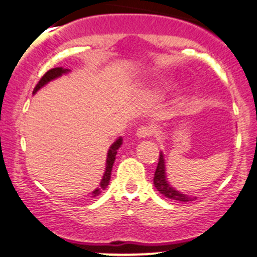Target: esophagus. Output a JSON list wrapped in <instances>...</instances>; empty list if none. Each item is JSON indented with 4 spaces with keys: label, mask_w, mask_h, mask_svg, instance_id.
I'll list each match as a JSON object with an SVG mask.
<instances>
[{
    "label": "esophagus",
    "mask_w": 257,
    "mask_h": 257,
    "mask_svg": "<svg viewBox=\"0 0 257 257\" xmlns=\"http://www.w3.org/2000/svg\"><path fill=\"white\" fill-rule=\"evenodd\" d=\"M155 133V129L152 125H142L137 131V137L138 138H149Z\"/></svg>",
    "instance_id": "obj_1"
}]
</instances>
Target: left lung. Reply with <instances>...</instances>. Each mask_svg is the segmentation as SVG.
Masks as SVG:
<instances>
[{"label": "left lung", "mask_w": 257, "mask_h": 257, "mask_svg": "<svg viewBox=\"0 0 257 257\" xmlns=\"http://www.w3.org/2000/svg\"><path fill=\"white\" fill-rule=\"evenodd\" d=\"M154 185L158 189L160 194H163L164 196H167L168 199H173V200L183 201V203H188V201L194 200L195 198H189L185 194L179 193L178 190H175L174 188L169 185V183L167 181V177H165V160L163 157V153H160L159 162H158L157 170H155L154 174Z\"/></svg>", "instance_id": "8db88e82"}]
</instances>
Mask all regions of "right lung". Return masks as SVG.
<instances>
[{"instance_id": "right-lung-1", "label": "right lung", "mask_w": 257, "mask_h": 257, "mask_svg": "<svg viewBox=\"0 0 257 257\" xmlns=\"http://www.w3.org/2000/svg\"><path fill=\"white\" fill-rule=\"evenodd\" d=\"M67 72H69V69L62 68V67H57V68L49 69L48 72H46L45 76H43L42 78L40 79V82L37 83V85H36L35 89H33V93L37 92V90L40 89V88H42L43 85L46 84V83L49 82V80L57 78V77L62 76V74L67 73ZM120 145H121V138H119V139H116L115 142H114V143L112 144V147H110L109 150H108L107 165H105L104 175H103L102 181H100V188L99 189H95V190L93 191V196L99 195V194L102 193V190H104V189L108 186V184H109L110 174H112V168H113V164H114V160H115L116 150L119 149V147H120Z\"/></svg>"}]
</instances>
